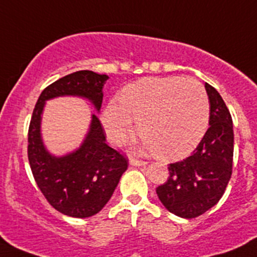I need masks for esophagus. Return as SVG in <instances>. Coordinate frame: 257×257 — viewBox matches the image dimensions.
<instances>
[{"label": "esophagus", "mask_w": 257, "mask_h": 257, "mask_svg": "<svg viewBox=\"0 0 257 257\" xmlns=\"http://www.w3.org/2000/svg\"><path fill=\"white\" fill-rule=\"evenodd\" d=\"M128 163H130V165H134V167H143V165H146V164H148L146 161L139 160V159L135 158H130Z\"/></svg>", "instance_id": "obj_1"}]
</instances>
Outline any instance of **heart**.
<instances>
[{
	"label": "heart",
	"mask_w": 257,
	"mask_h": 257,
	"mask_svg": "<svg viewBox=\"0 0 257 257\" xmlns=\"http://www.w3.org/2000/svg\"><path fill=\"white\" fill-rule=\"evenodd\" d=\"M118 102H109L102 114L111 143L122 144L131 135L134 119L146 149L161 159L189 155L208 127V96L190 78H143L126 85Z\"/></svg>",
	"instance_id": "1"
}]
</instances>
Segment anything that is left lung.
<instances>
[{"instance_id":"1","label":"left lung","mask_w":257,"mask_h":257,"mask_svg":"<svg viewBox=\"0 0 257 257\" xmlns=\"http://www.w3.org/2000/svg\"><path fill=\"white\" fill-rule=\"evenodd\" d=\"M209 124L192 155L169 164L167 182L156 188L164 207L183 218H194L217 204L226 190L233 163V124L221 94L206 83Z\"/></svg>"}]
</instances>
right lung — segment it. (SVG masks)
<instances>
[{"label":"right lung","mask_w":257,"mask_h":257,"mask_svg":"<svg viewBox=\"0 0 257 257\" xmlns=\"http://www.w3.org/2000/svg\"><path fill=\"white\" fill-rule=\"evenodd\" d=\"M107 79L106 74L79 70L55 80L41 92L29 126L28 158L39 189L53 208L75 218L94 216L106 206L128 160L107 145L96 114L92 116L90 130L79 150L64 158H54L44 149L40 138L41 112L46 99L68 94L90 99L99 111Z\"/></svg>","instance_id":"add662e5"}]
</instances>
